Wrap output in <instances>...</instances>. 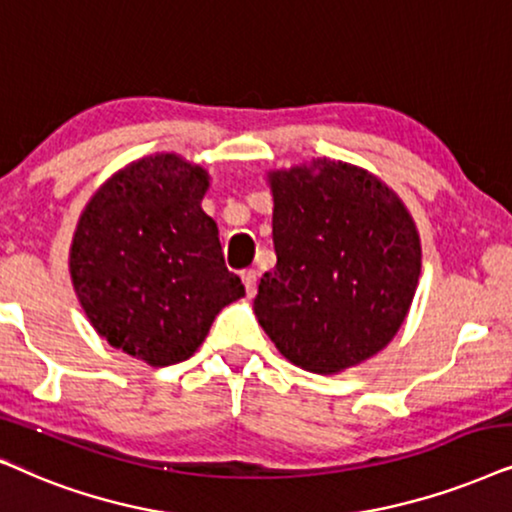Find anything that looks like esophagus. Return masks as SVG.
I'll use <instances>...</instances> for the list:
<instances>
[{
  "instance_id": "1",
  "label": "esophagus",
  "mask_w": 512,
  "mask_h": 512,
  "mask_svg": "<svg viewBox=\"0 0 512 512\" xmlns=\"http://www.w3.org/2000/svg\"><path fill=\"white\" fill-rule=\"evenodd\" d=\"M256 270H242V282H244V289H247L249 296L256 294Z\"/></svg>"
}]
</instances>
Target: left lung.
I'll return each instance as SVG.
<instances>
[{"label":"left lung","instance_id":"1","mask_svg":"<svg viewBox=\"0 0 512 512\" xmlns=\"http://www.w3.org/2000/svg\"><path fill=\"white\" fill-rule=\"evenodd\" d=\"M277 265L254 313L275 348L313 374L381 353L421 275V240L402 199L355 164L313 159L270 171Z\"/></svg>","mask_w":512,"mask_h":512}]
</instances>
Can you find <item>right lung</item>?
Instances as JSON below:
<instances>
[{"label":"right lung","instance_id":"1","mask_svg":"<svg viewBox=\"0 0 512 512\" xmlns=\"http://www.w3.org/2000/svg\"><path fill=\"white\" fill-rule=\"evenodd\" d=\"M207 190V171L174 152L136 159L96 190L72 237V287L91 327L150 367L195 355L244 296L202 209Z\"/></svg>","mask_w":512,"mask_h":512}]
</instances>
